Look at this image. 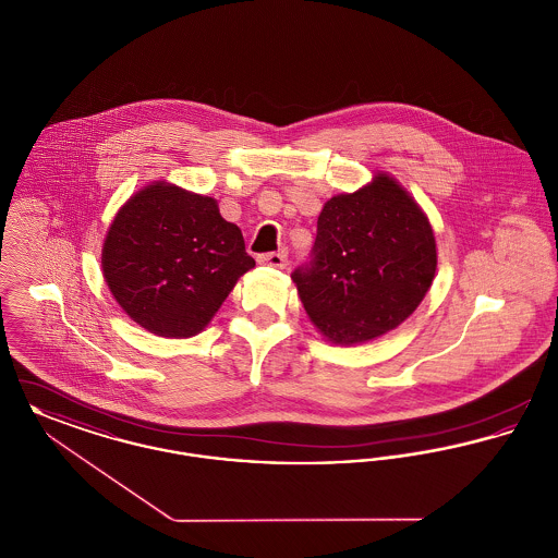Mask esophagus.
Instances as JSON below:
<instances>
[{
    "label": "esophagus",
    "instance_id": "1",
    "mask_svg": "<svg viewBox=\"0 0 558 558\" xmlns=\"http://www.w3.org/2000/svg\"><path fill=\"white\" fill-rule=\"evenodd\" d=\"M257 262L264 264V266L282 269V267L287 266V253H266V255H259Z\"/></svg>",
    "mask_w": 558,
    "mask_h": 558
}]
</instances>
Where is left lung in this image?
Segmentation results:
<instances>
[{
  "instance_id": "1",
  "label": "left lung",
  "mask_w": 558,
  "mask_h": 558,
  "mask_svg": "<svg viewBox=\"0 0 558 558\" xmlns=\"http://www.w3.org/2000/svg\"><path fill=\"white\" fill-rule=\"evenodd\" d=\"M435 232L387 171L324 203L310 267L292 282L319 335L335 345L374 341L410 318L433 284Z\"/></svg>"
}]
</instances>
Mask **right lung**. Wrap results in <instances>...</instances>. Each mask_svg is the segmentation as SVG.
Wrapping results in <instances>:
<instances>
[{
    "mask_svg": "<svg viewBox=\"0 0 558 558\" xmlns=\"http://www.w3.org/2000/svg\"><path fill=\"white\" fill-rule=\"evenodd\" d=\"M253 267L239 226L221 217L215 198L165 180L121 205L102 244V274L114 301L137 326L165 339L203 332Z\"/></svg>",
    "mask_w": 558,
    "mask_h": 558,
    "instance_id": "1",
    "label": "right lung"
}]
</instances>
